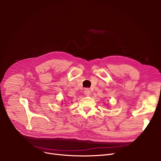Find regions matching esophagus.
Returning <instances> with one entry per match:
<instances>
[{"label":"esophagus","instance_id":"34e87169","mask_svg":"<svg viewBox=\"0 0 161 161\" xmlns=\"http://www.w3.org/2000/svg\"><path fill=\"white\" fill-rule=\"evenodd\" d=\"M84 94H85L86 96H89L91 94V91L89 89H86L84 90Z\"/></svg>","mask_w":161,"mask_h":161}]
</instances>
